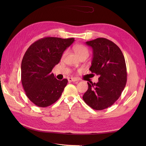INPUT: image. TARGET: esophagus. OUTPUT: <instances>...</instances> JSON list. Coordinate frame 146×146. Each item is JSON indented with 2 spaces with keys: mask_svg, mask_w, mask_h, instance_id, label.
I'll list each match as a JSON object with an SVG mask.
<instances>
[{
  "mask_svg": "<svg viewBox=\"0 0 146 146\" xmlns=\"http://www.w3.org/2000/svg\"><path fill=\"white\" fill-rule=\"evenodd\" d=\"M68 82H76L78 81V80L77 79H75V78H69L68 79Z\"/></svg>",
  "mask_w": 146,
  "mask_h": 146,
  "instance_id": "esophagus-1",
  "label": "esophagus"
}]
</instances>
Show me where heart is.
<instances>
[{"instance_id": "1", "label": "heart", "mask_w": 146, "mask_h": 146, "mask_svg": "<svg viewBox=\"0 0 146 146\" xmlns=\"http://www.w3.org/2000/svg\"><path fill=\"white\" fill-rule=\"evenodd\" d=\"M73 50L75 53L76 54V55H77L79 58L82 56L88 57L89 56V51L88 48L85 47V46H84L83 45H81V44L75 45L73 47ZM65 54L66 52L63 54V56L65 55Z\"/></svg>"}]
</instances>
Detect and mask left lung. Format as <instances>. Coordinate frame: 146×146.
<instances>
[{
	"label": "left lung",
	"mask_w": 146,
	"mask_h": 146,
	"mask_svg": "<svg viewBox=\"0 0 146 146\" xmlns=\"http://www.w3.org/2000/svg\"><path fill=\"white\" fill-rule=\"evenodd\" d=\"M86 44L93 51L89 70L99 76V81L88 82V89L83 99L92 109L102 110L115 103L125 86V61L120 48L108 39L98 38Z\"/></svg>",
	"instance_id": "left-lung-1"
}]
</instances>
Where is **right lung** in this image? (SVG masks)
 <instances>
[{
    "label": "right lung",
    "instance_id": "obj_1",
    "mask_svg": "<svg viewBox=\"0 0 146 146\" xmlns=\"http://www.w3.org/2000/svg\"><path fill=\"white\" fill-rule=\"evenodd\" d=\"M74 38L45 37L34 42L25 52L21 63V82L29 100L39 107L55 103L68 80H58L51 71Z\"/></svg>",
    "mask_w": 146,
    "mask_h": 146
}]
</instances>
